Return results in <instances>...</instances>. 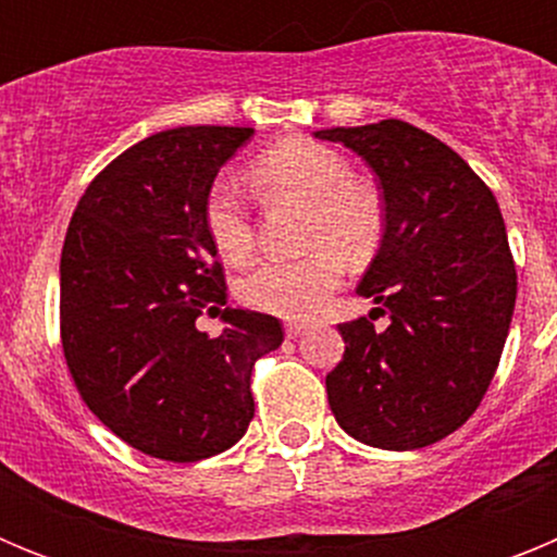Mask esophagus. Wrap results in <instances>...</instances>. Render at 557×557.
<instances>
[{
	"mask_svg": "<svg viewBox=\"0 0 557 557\" xmlns=\"http://www.w3.org/2000/svg\"><path fill=\"white\" fill-rule=\"evenodd\" d=\"M307 329H309L307 323H301V321H287V323H284V334H287L289 339L301 337V334L307 332Z\"/></svg>",
	"mask_w": 557,
	"mask_h": 557,
	"instance_id": "34e87169",
	"label": "esophagus"
}]
</instances>
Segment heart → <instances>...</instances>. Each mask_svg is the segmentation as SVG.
Instances as JSON below:
<instances>
[{"label": "heart", "instance_id": "1", "mask_svg": "<svg viewBox=\"0 0 557 557\" xmlns=\"http://www.w3.org/2000/svg\"><path fill=\"white\" fill-rule=\"evenodd\" d=\"M250 175L268 195L307 203L304 243L314 245L295 259H264L243 282L248 307L278 318H309L326 304L348 262H366L385 236V203L371 184L354 181L343 152L312 139H293L259 156ZM206 231L228 262H245L253 250V223L243 195L228 181H214L203 206Z\"/></svg>", "mask_w": 557, "mask_h": 557}]
</instances>
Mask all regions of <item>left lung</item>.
<instances>
[{"instance_id": "8db88e82", "label": "left lung", "mask_w": 557, "mask_h": 557, "mask_svg": "<svg viewBox=\"0 0 557 557\" xmlns=\"http://www.w3.org/2000/svg\"><path fill=\"white\" fill-rule=\"evenodd\" d=\"M376 172L385 236L357 293L391 318L339 323L346 354L329 407L359 444L421 449L480 407L516 307V268L494 191L451 147L401 120L329 127Z\"/></svg>"}]
</instances>
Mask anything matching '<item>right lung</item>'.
Here are the masks:
<instances>
[{"mask_svg":"<svg viewBox=\"0 0 557 557\" xmlns=\"http://www.w3.org/2000/svg\"><path fill=\"white\" fill-rule=\"evenodd\" d=\"M253 127L189 125L127 147L88 184L61 253L63 357L88 410L172 462L231 449L253 418V362L282 346L273 314L231 309L203 206ZM200 313L226 329L209 338Z\"/></svg>","mask_w":557,"mask_h":557,"instance_id":"right-lung-1","label":"right lung"}]
</instances>
